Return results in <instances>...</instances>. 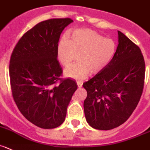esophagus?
<instances>
[{"label": "esophagus", "mask_w": 150, "mask_h": 150, "mask_svg": "<svg viewBox=\"0 0 150 150\" xmlns=\"http://www.w3.org/2000/svg\"><path fill=\"white\" fill-rule=\"evenodd\" d=\"M77 84H78V86L81 88L83 86V82L82 81H77Z\"/></svg>", "instance_id": "obj_1"}]
</instances>
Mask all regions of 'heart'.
<instances>
[{"label":"heart","instance_id":"b5f03b06","mask_svg":"<svg viewBox=\"0 0 150 150\" xmlns=\"http://www.w3.org/2000/svg\"><path fill=\"white\" fill-rule=\"evenodd\" d=\"M117 51V45L112 39L90 29H78L63 37L56 49V56L62 66H69L76 59L78 62L64 70V75L76 80L86 78L89 72L97 74L105 69Z\"/></svg>","mask_w":150,"mask_h":150}]
</instances>
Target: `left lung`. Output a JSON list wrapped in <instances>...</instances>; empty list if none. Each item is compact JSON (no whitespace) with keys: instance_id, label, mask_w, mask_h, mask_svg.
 I'll use <instances>...</instances> for the list:
<instances>
[{"instance_id":"1","label":"left lung","mask_w":150,"mask_h":150,"mask_svg":"<svg viewBox=\"0 0 150 150\" xmlns=\"http://www.w3.org/2000/svg\"><path fill=\"white\" fill-rule=\"evenodd\" d=\"M116 54L103 70L83 84L87 91L84 114L93 128L108 130L125 122L137 106L144 83L140 48L118 30Z\"/></svg>"}]
</instances>
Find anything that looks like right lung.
Listing matches in <instances>:
<instances>
[{
  "label": "right lung",
  "mask_w": 150,
  "mask_h": 150,
  "mask_svg": "<svg viewBox=\"0 0 150 150\" xmlns=\"http://www.w3.org/2000/svg\"><path fill=\"white\" fill-rule=\"evenodd\" d=\"M72 22L50 19L36 24L20 38L10 59L14 102L25 118L43 129L56 128L64 122L78 88L73 80L60 78L62 68L56 56L61 33Z\"/></svg>",
  "instance_id": "add662e5"
}]
</instances>
